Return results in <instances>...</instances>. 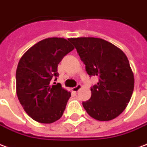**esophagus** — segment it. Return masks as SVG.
<instances>
[{
  "instance_id": "esophagus-1",
  "label": "esophagus",
  "mask_w": 147,
  "mask_h": 147,
  "mask_svg": "<svg viewBox=\"0 0 147 147\" xmlns=\"http://www.w3.org/2000/svg\"><path fill=\"white\" fill-rule=\"evenodd\" d=\"M81 85L79 84H78L76 87H74V88H73V91H74V92H78V91L81 89Z\"/></svg>"
}]
</instances>
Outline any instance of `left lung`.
<instances>
[{"label": "left lung", "mask_w": 147, "mask_h": 147, "mask_svg": "<svg viewBox=\"0 0 147 147\" xmlns=\"http://www.w3.org/2000/svg\"><path fill=\"white\" fill-rule=\"evenodd\" d=\"M90 77L98 83L91 88L92 96L83 102L84 110L98 121L119 116L129 102L134 89V75L125 54L107 40L96 37L69 38Z\"/></svg>", "instance_id": "obj_1"}]
</instances>
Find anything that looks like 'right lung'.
Instances as JSON below:
<instances>
[{"instance_id":"1","label":"right lung","mask_w":147,"mask_h":147,"mask_svg":"<svg viewBox=\"0 0 147 147\" xmlns=\"http://www.w3.org/2000/svg\"><path fill=\"white\" fill-rule=\"evenodd\" d=\"M74 47L66 39L42 40L23 55L16 69V92L20 103L31 118L50 124L63 116L70 92L59 83L58 65ZM55 84V83H54Z\"/></svg>"}]
</instances>
